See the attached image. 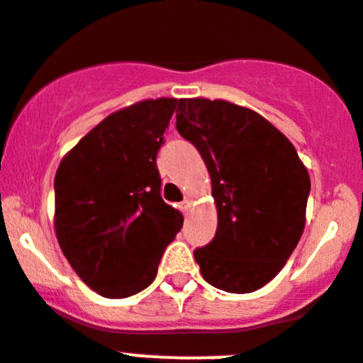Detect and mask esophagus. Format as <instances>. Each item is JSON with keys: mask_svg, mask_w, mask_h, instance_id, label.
I'll use <instances>...</instances> for the list:
<instances>
[{"mask_svg": "<svg viewBox=\"0 0 363 363\" xmlns=\"http://www.w3.org/2000/svg\"><path fill=\"white\" fill-rule=\"evenodd\" d=\"M181 208H182V212L188 213L189 208H191V198H184V201H182Z\"/></svg>", "mask_w": 363, "mask_h": 363, "instance_id": "esophagus-1", "label": "esophagus"}]
</instances>
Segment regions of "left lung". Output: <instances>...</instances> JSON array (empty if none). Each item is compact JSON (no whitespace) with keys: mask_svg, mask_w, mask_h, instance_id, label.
I'll return each mask as SVG.
<instances>
[{"mask_svg":"<svg viewBox=\"0 0 363 363\" xmlns=\"http://www.w3.org/2000/svg\"><path fill=\"white\" fill-rule=\"evenodd\" d=\"M177 132L207 165L217 231L194 250L205 281L233 294L272 281L299 243L311 182L296 147L252 109L179 99Z\"/></svg>","mask_w":363,"mask_h":363,"instance_id":"8db88e82","label":"left lung"}]
</instances>
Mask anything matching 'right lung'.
I'll list each match as a JSON object with an SVG mask.
<instances>
[{"mask_svg": "<svg viewBox=\"0 0 363 363\" xmlns=\"http://www.w3.org/2000/svg\"><path fill=\"white\" fill-rule=\"evenodd\" d=\"M177 99L109 114L57 169L55 235L71 268L109 299L150 287L182 213L163 201L156 155Z\"/></svg>", "mask_w": 363, "mask_h": 363, "instance_id": "obj_1", "label": "right lung"}]
</instances>
